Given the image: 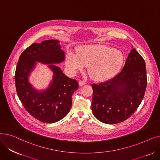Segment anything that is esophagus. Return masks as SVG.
Listing matches in <instances>:
<instances>
[{
    "label": "esophagus",
    "instance_id": "34e87169",
    "mask_svg": "<svg viewBox=\"0 0 160 160\" xmlns=\"http://www.w3.org/2000/svg\"><path fill=\"white\" fill-rule=\"evenodd\" d=\"M78 83H79L80 86H84L86 84V82L84 81H83V80H80Z\"/></svg>",
    "mask_w": 160,
    "mask_h": 160
}]
</instances>
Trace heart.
I'll use <instances>...</instances> for the list:
<instances>
[{
	"label": "heart",
	"mask_w": 160,
	"mask_h": 160,
	"mask_svg": "<svg viewBox=\"0 0 160 160\" xmlns=\"http://www.w3.org/2000/svg\"><path fill=\"white\" fill-rule=\"evenodd\" d=\"M124 62L122 53L104 45H88L80 47L77 53L67 54V68L72 72L88 65V72L96 80L110 79L118 72Z\"/></svg>",
	"instance_id": "b5f03b06"
}]
</instances>
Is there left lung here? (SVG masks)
I'll return each mask as SVG.
<instances>
[{
	"label": "left lung",
	"instance_id": "left-lung-1",
	"mask_svg": "<svg viewBox=\"0 0 160 160\" xmlns=\"http://www.w3.org/2000/svg\"><path fill=\"white\" fill-rule=\"evenodd\" d=\"M145 66L144 59L132 47L121 71L109 80L92 84L91 108L98 121L117 124L136 112L147 84Z\"/></svg>",
	"mask_w": 160,
	"mask_h": 160
}]
</instances>
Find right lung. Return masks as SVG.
<instances>
[{
    "label": "right lung",
    "mask_w": 160,
    "mask_h": 160,
    "mask_svg": "<svg viewBox=\"0 0 160 160\" xmlns=\"http://www.w3.org/2000/svg\"><path fill=\"white\" fill-rule=\"evenodd\" d=\"M64 60L60 41L54 39L32 44L19 58L15 74L17 93L25 110L41 122H58L71 110L72 95L78 89V83L66 77L60 67L53 64ZM36 62L50 64L48 66L54 74L49 88L44 91L36 90L29 82V76Z\"/></svg>",
    "instance_id": "obj_1"
}]
</instances>
